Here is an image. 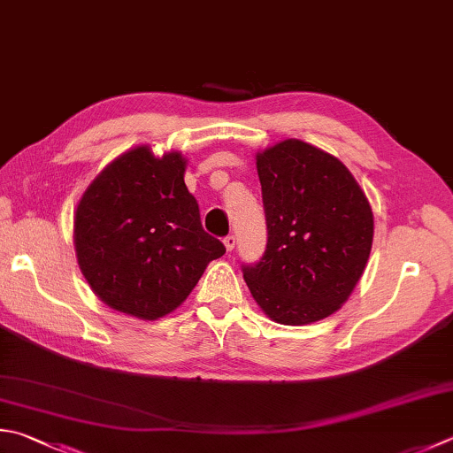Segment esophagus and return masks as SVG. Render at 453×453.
<instances>
[{
	"mask_svg": "<svg viewBox=\"0 0 453 453\" xmlns=\"http://www.w3.org/2000/svg\"><path fill=\"white\" fill-rule=\"evenodd\" d=\"M225 246H226V250H234L236 236H234V234H226V236H225Z\"/></svg>",
	"mask_w": 453,
	"mask_h": 453,
	"instance_id": "obj_1",
	"label": "esophagus"
}]
</instances>
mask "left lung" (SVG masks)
Listing matches in <instances>:
<instances>
[{
  "instance_id": "left-lung-1",
  "label": "left lung",
  "mask_w": 453,
  "mask_h": 453,
  "mask_svg": "<svg viewBox=\"0 0 453 453\" xmlns=\"http://www.w3.org/2000/svg\"><path fill=\"white\" fill-rule=\"evenodd\" d=\"M268 242L242 264L254 300L284 326L337 311L369 260L372 211L337 157L300 140L256 156Z\"/></svg>"
}]
</instances>
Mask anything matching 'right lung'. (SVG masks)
I'll return each mask as SVG.
<instances>
[{"instance_id":"1","label":"right lung","mask_w":453,"mask_h":453,"mask_svg":"<svg viewBox=\"0 0 453 453\" xmlns=\"http://www.w3.org/2000/svg\"><path fill=\"white\" fill-rule=\"evenodd\" d=\"M185 159L135 148L82 195L74 217L79 266L102 302L140 319L173 311L207 264L226 252L201 225Z\"/></svg>"}]
</instances>
